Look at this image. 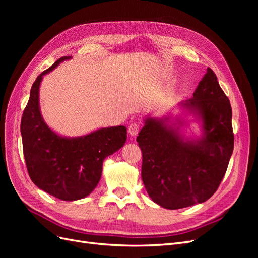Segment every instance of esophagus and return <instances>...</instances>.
Here are the masks:
<instances>
[{
    "instance_id": "1",
    "label": "esophagus",
    "mask_w": 258,
    "mask_h": 258,
    "mask_svg": "<svg viewBox=\"0 0 258 258\" xmlns=\"http://www.w3.org/2000/svg\"><path fill=\"white\" fill-rule=\"evenodd\" d=\"M139 131H140V123L139 122L130 123V126L128 127V132L130 136H132V137L137 136L139 134Z\"/></svg>"
}]
</instances>
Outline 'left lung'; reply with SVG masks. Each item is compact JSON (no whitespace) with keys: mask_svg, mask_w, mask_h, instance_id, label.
Wrapping results in <instances>:
<instances>
[{"mask_svg":"<svg viewBox=\"0 0 258 258\" xmlns=\"http://www.w3.org/2000/svg\"><path fill=\"white\" fill-rule=\"evenodd\" d=\"M183 104L201 117V139L184 141L165 122L167 118H147L137 138L148 196L170 210L201 204L212 196L227 170L235 141L229 99L210 68L192 98Z\"/></svg>","mask_w":258,"mask_h":258,"instance_id":"8db88e82","label":"left lung"}]
</instances>
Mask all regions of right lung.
<instances>
[{
  "instance_id": "add662e5",
  "label": "right lung",
  "mask_w": 258,
  "mask_h": 258,
  "mask_svg": "<svg viewBox=\"0 0 258 258\" xmlns=\"http://www.w3.org/2000/svg\"><path fill=\"white\" fill-rule=\"evenodd\" d=\"M70 57H61L37 76L21 117L20 131L23 156L32 182L53 197L73 201L88 196L96 188L103 160L126 143L127 128H102L73 139L62 138L48 128L38 106V89L43 75Z\"/></svg>"
}]
</instances>
